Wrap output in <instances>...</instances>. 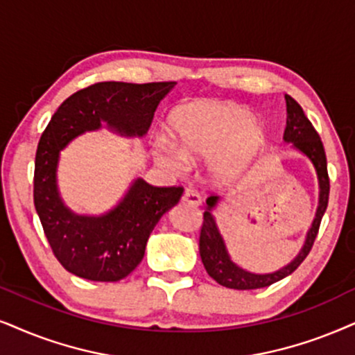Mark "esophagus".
I'll return each instance as SVG.
<instances>
[{
  "label": "esophagus",
  "mask_w": 355,
  "mask_h": 355,
  "mask_svg": "<svg viewBox=\"0 0 355 355\" xmlns=\"http://www.w3.org/2000/svg\"><path fill=\"white\" fill-rule=\"evenodd\" d=\"M182 203L190 205V206H200L201 205V196L196 191L193 190H187L185 195H183Z\"/></svg>",
  "instance_id": "esophagus-1"
}]
</instances>
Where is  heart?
<instances>
[{
    "label": "heart",
    "instance_id": "1",
    "mask_svg": "<svg viewBox=\"0 0 355 355\" xmlns=\"http://www.w3.org/2000/svg\"><path fill=\"white\" fill-rule=\"evenodd\" d=\"M178 147L159 146V159L180 172L188 160L208 159L211 180H236L268 141L266 124L252 118L248 106L236 103H203L178 110L172 118Z\"/></svg>",
    "mask_w": 355,
    "mask_h": 355
}]
</instances>
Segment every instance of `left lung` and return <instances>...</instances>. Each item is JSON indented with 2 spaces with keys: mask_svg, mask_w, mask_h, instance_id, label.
Here are the masks:
<instances>
[{
  "mask_svg": "<svg viewBox=\"0 0 355 355\" xmlns=\"http://www.w3.org/2000/svg\"><path fill=\"white\" fill-rule=\"evenodd\" d=\"M286 100V128L284 139L286 142H291L298 150H302L308 159L315 165L318 180H320V206H318L316 218L313 221L311 230H309L306 241L302 252L297 255L293 262L288 266L277 270L273 273H266V275H257V273H250L242 270L231 262L230 255H227L226 245H224L223 237L219 234L216 223H214L211 209L216 205L218 196H209L206 200L208 208L203 213V224H201L200 231V255L201 262L208 272V275L216 280L219 285L226 286L232 290H255L263 288V286H270L282 278L288 277L297 268L302 266V262L306 259V255L311 250L315 239L320 231L321 219L324 216V211L327 208V200H329V175H327V162H326V152L322 147L320 134L313 128L311 121L306 118L303 107L298 105L290 95H285Z\"/></svg>",
  "mask_w": 355,
  "mask_h": 355,
  "instance_id": "1",
  "label": "left lung"
}]
</instances>
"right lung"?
<instances>
[{
    "mask_svg": "<svg viewBox=\"0 0 355 355\" xmlns=\"http://www.w3.org/2000/svg\"><path fill=\"white\" fill-rule=\"evenodd\" d=\"M175 82H100L78 89L53 113L40 136L34 167V206L53 255L65 270L93 282H119L146 252L152 230L180 201L183 187L134 182L124 200L105 216H78L57 191L58 152L73 137L105 121L125 136H144L160 100Z\"/></svg>",
    "mask_w": 355,
    "mask_h": 355,
    "instance_id": "obj_1",
    "label": "right lung"
}]
</instances>
